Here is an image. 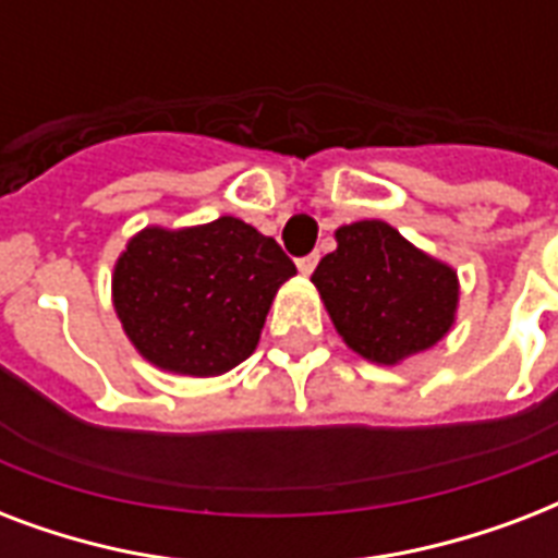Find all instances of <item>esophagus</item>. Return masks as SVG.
I'll use <instances>...</instances> for the list:
<instances>
[{"mask_svg": "<svg viewBox=\"0 0 558 558\" xmlns=\"http://www.w3.org/2000/svg\"><path fill=\"white\" fill-rule=\"evenodd\" d=\"M315 266H318V254H306V257H301V260H298V269H301V275H313Z\"/></svg>", "mask_w": 558, "mask_h": 558, "instance_id": "1", "label": "esophagus"}]
</instances>
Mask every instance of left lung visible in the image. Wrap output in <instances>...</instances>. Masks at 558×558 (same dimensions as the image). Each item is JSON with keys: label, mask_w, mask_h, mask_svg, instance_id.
I'll return each mask as SVG.
<instances>
[{"label": "left lung", "mask_w": 558, "mask_h": 558, "mask_svg": "<svg viewBox=\"0 0 558 558\" xmlns=\"http://www.w3.org/2000/svg\"><path fill=\"white\" fill-rule=\"evenodd\" d=\"M339 248L313 271V283L348 348L376 365H397L449 332L458 275L414 248L397 228L362 219L336 231Z\"/></svg>", "instance_id": "obj_1"}]
</instances>
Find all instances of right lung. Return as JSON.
<instances>
[{
	"label": "right lung",
	"instance_id": "obj_1",
	"mask_svg": "<svg viewBox=\"0 0 558 558\" xmlns=\"http://www.w3.org/2000/svg\"><path fill=\"white\" fill-rule=\"evenodd\" d=\"M295 271L271 236L219 217L135 234L116 263L112 298L147 362L185 376H219L252 356L271 298Z\"/></svg>",
	"mask_w": 558,
	"mask_h": 558
}]
</instances>
